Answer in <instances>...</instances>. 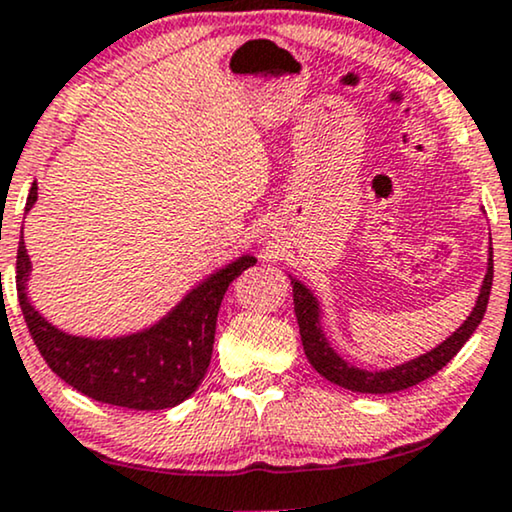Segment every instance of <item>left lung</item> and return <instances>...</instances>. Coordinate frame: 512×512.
<instances>
[{
    "mask_svg": "<svg viewBox=\"0 0 512 512\" xmlns=\"http://www.w3.org/2000/svg\"><path fill=\"white\" fill-rule=\"evenodd\" d=\"M290 276V286H293V302H295V316L297 326H300V338L304 354H307L309 364L314 366V371L323 375L326 380H331L333 385L345 387L352 392H364V394H390L399 390H409V387L423 383L425 378L435 375L439 368L449 364L456 357L458 349H461L475 328L480 326L487 312V302L491 293V281H494V248L489 241V260H487V274L480 286V295H477L475 307L468 314L461 326L449 335L444 342H439L437 347L428 349L425 354H418L409 361H401L397 366L390 368H378V371H366L349 364L347 359H342L335 352L331 342H328L326 333L321 326V307L312 290H309L300 278Z\"/></svg>",
    "mask_w": 512,
    "mask_h": 512,
    "instance_id": "8db88e82",
    "label": "left lung"
}]
</instances>
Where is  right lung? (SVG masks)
<instances>
[{
  "mask_svg": "<svg viewBox=\"0 0 512 512\" xmlns=\"http://www.w3.org/2000/svg\"><path fill=\"white\" fill-rule=\"evenodd\" d=\"M35 203L37 181L30 186L25 215ZM255 264L252 255L236 257L186 290L151 326L113 338L66 333L37 312L28 297L32 262L23 236L16 255V288L32 340L58 378L103 404L160 411L186 401L203 383L215 345L219 304L229 283Z\"/></svg>",
  "mask_w": 512,
  "mask_h": 512,
  "instance_id": "1",
  "label": "right lung"
}]
</instances>
